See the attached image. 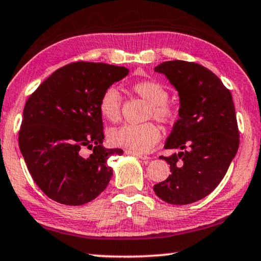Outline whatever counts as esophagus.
<instances>
[{"instance_id": "obj_1", "label": "esophagus", "mask_w": 261, "mask_h": 261, "mask_svg": "<svg viewBox=\"0 0 261 261\" xmlns=\"http://www.w3.org/2000/svg\"><path fill=\"white\" fill-rule=\"evenodd\" d=\"M125 153L129 154V155H135V157L142 159V161H149V159H150L149 155L143 154V153H138V152H134V151H130V150H126Z\"/></svg>"}]
</instances>
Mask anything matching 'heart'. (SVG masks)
I'll list each match as a JSON object with an SVG mask.
<instances>
[{
	"label": "heart",
	"instance_id": "b5f03b06",
	"mask_svg": "<svg viewBox=\"0 0 261 261\" xmlns=\"http://www.w3.org/2000/svg\"><path fill=\"white\" fill-rule=\"evenodd\" d=\"M132 89L150 104L147 118L170 124L176 118V110L168 104L169 92L164 85L155 81H141L132 85ZM99 111L109 122L116 123L120 119V95L115 88H108L99 99ZM161 138V130L153 123L141 125H125L109 132L112 145L124 147L134 152H147Z\"/></svg>",
	"mask_w": 261,
	"mask_h": 261
}]
</instances>
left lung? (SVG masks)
<instances>
[{
    "instance_id": "left-lung-1",
    "label": "left lung",
    "mask_w": 261,
    "mask_h": 261,
    "mask_svg": "<svg viewBox=\"0 0 261 261\" xmlns=\"http://www.w3.org/2000/svg\"><path fill=\"white\" fill-rule=\"evenodd\" d=\"M154 71L165 75L178 91L180 107L164 146L179 152L162 157L171 174L153 191L169 204H191L219 185L236 157L239 130L234 103L223 82L198 63L168 61Z\"/></svg>"
}]
</instances>
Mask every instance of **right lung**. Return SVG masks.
I'll use <instances>...</instances> for the list:
<instances>
[{"label": "right lung", "instance_id": "1", "mask_svg": "<svg viewBox=\"0 0 261 261\" xmlns=\"http://www.w3.org/2000/svg\"><path fill=\"white\" fill-rule=\"evenodd\" d=\"M129 69L76 62L51 73L27 100L18 145L38 188L60 204L79 206L99 196L112 177L108 159L123 154L102 145L99 99ZM92 149L90 156L81 154Z\"/></svg>", "mask_w": 261, "mask_h": 261}]
</instances>
